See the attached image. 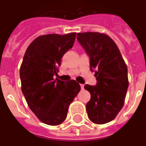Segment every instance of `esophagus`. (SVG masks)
<instances>
[{"mask_svg":"<svg viewBox=\"0 0 146 146\" xmlns=\"http://www.w3.org/2000/svg\"><path fill=\"white\" fill-rule=\"evenodd\" d=\"M80 87H81V88H82V89H84V84H80Z\"/></svg>","mask_w":146,"mask_h":146,"instance_id":"1","label":"esophagus"}]
</instances>
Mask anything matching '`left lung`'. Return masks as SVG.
<instances>
[{
    "label": "left lung",
    "instance_id": "obj_1",
    "mask_svg": "<svg viewBox=\"0 0 146 146\" xmlns=\"http://www.w3.org/2000/svg\"><path fill=\"white\" fill-rule=\"evenodd\" d=\"M77 40L90 58L96 85L85 84L90 100L86 105L88 118L96 124L112 121L123 107L128 88V68L117 44L107 35L77 33Z\"/></svg>",
    "mask_w": 146,
    "mask_h": 146
}]
</instances>
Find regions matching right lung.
Returning <instances> with one entry per match:
<instances>
[{
    "instance_id": "right-lung-1",
    "label": "right lung",
    "mask_w": 146,
    "mask_h": 146,
    "mask_svg": "<svg viewBox=\"0 0 146 146\" xmlns=\"http://www.w3.org/2000/svg\"><path fill=\"white\" fill-rule=\"evenodd\" d=\"M76 33L49 34L35 38L26 50L20 68L21 90L29 108L42 122L58 125L81 90L75 80L54 79L64 53L73 47Z\"/></svg>"
}]
</instances>
